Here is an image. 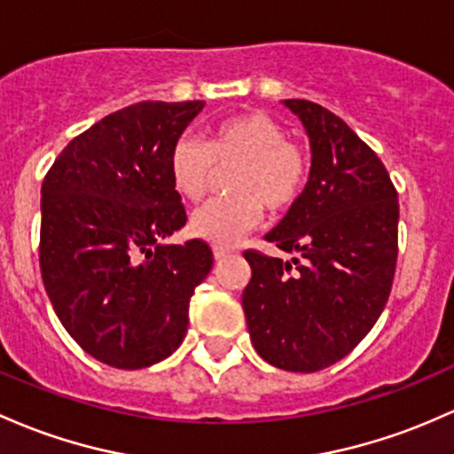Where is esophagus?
<instances>
[{
	"label": "esophagus",
	"mask_w": 454,
	"mask_h": 454,
	"mask_svg": "<svg viewBox=\"0 0 454 454\" xmlns=\"http://www.w3.org/2000/svg\"><path fill=\"white\" fill-rule=\"evenodd\" d=\"M213 256H215L217 262H222L232 256V250H226V247H213Z\"/></svg>",
	"instance_id": "obj_1"
}]
</instances>
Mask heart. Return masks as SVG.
Returning a JSON list of instances; mask_svg holds the SVG:
<instances>
[{
	"label": "heart",
	"instance_id": "b5f03b06",
	"mask_svg": "<svg viewBox=\"0 0 454 454\" xmlns=\"http://www.w3.org/2000/svg\"><path fill=\"white\" fill-rule=\"evenodd\" d=\"M235 168L228 178L232 198L193 211L189 232L217 247H231L271 215L288 211L306 189L310 159L278 121L262 112H246L208 129L204 142L181 137L172 146L168 172L183 200L198 202L211 189L215 170Z\"/></svg>",
	"mask_w": 454,
	"mask_h": 454
}]
</instances>
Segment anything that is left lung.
Instances as JSON below:
<instances>
[{"mask_svg":"<svg viewBox=\"0 0 454 454\" xmlns=\"http://www.w3.org/2000/svg\"><path fill=\"white\" fill-rule=\"evenodd\" d=\"M282 103L310 139V178L265 239L297 256L243 254L252 280L241 303L262 360L317 372L360 345L383 312L396 269L398 196L345 121L303 98Z\"/></svg>","mask_w":454,"mask_h":454,"instance_id":"left-lung-1","label":"left lung"}]
</instances>
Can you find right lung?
<instances>
[{
	"instance_id": "right-lung-1",
	"label": "right lung",
	"mask_w": 454,
	"mask_h": 454,
	"mask_svg": "<svg viewBox=\"0 0 454 454\" xmlns=\"http://www.w3.org/2000/svg\"><path fill=\"white\" fill-rule=\"evenodd\" d=\"M204 101H142L59 153L41 189V271L64 330L103 364L136 371L181 347L189 300L213 267L185 226L168 161Z\"/></svg>"
}]
</instances>
